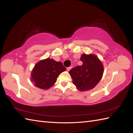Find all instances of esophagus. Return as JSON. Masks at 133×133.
Returning <instances> with one entry per match:
<instances>
[{
  "label": "esophagus",
  "mask_w": 133,
  "mask_h": 133,
  "mask_svg": "<svg viewBox=\"0 0 133 133\" xmlns=\"http://www.w3.org/2000/svg\"><path fill=\"white\" fill-rule=\"evenodd\" d=\"M71 68H72V67H71V66H70V67H67V71H69L71 69Z\"/></svg>",
  "instance_id": "1"
}]
</instances>
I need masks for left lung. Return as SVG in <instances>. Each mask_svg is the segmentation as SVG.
<instances>
[{"instance_id":"obj_1","label":"left lung","mask_w":133,"mask_h":133,"mask_svg":"<svg viewBox=\"0 0 133 133\" xmlns=\"http://www.w3.org/2000/svg\"><path fill=\"white\" fill-rule=\"evenodd\" d=\"M83 64L70 70L73 83L80 91L91 90L97 85L102 77L103 66L97 56L82 55Z\"/></svg>"}]
</instances>
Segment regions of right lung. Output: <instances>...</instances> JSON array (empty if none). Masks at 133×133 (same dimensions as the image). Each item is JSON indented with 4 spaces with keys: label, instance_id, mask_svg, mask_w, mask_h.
Wrapping results in <instances>:
<instances>
[{
    "label": "right lung",
    "instance_id": "right-lung-1",
    "mask_svg": "<svg viewBox=\"0 0 133 133\" xmlns=\"http://www.w3.org/2000/svg\"><path fill=\"white\" fill-rule=\"evenodd\" d=\"M66 70L61 62L47 58L36 64L31 72V79L35 86L46 90L54 84L59 75Z\"/></svg>",
    "mask_w": 133,
    "mask_h": 133
}]
</instances>
